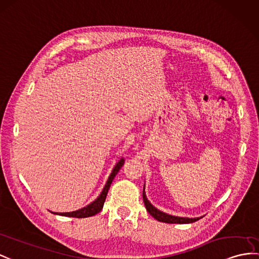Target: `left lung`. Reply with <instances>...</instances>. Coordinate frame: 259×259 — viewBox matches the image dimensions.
I'll list each match as a JSON object with an SVG mask.
<instances>
[{
	"label": "left lung",
	"mask_w": 259,
	"mask_h": 259,
	"mask_svg": "<svg viewBox=\"0 0 259 259\" xmlns=\"http://www.w3.org/2000/svg\"><path fill=\"white\" fill-rule=\"evenodd\" d=\"M143 200H144V203L145 206H146V210L148 211V213L150 214L151 217L154 219H156L157 221H159V222H163V223H171V224H188V223H193L195 221H198L201 218H180V217H175V215H170V214H167L165 212H161L158 209H156V207L151 204L147 197H146V193H145V188L143 190Z\"/></svg>",
	"instance_id": "1"
}]
</instances>
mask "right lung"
Listing matches in <instances>:
<instances>
[{
    "label": "right lung",
    "instance_id": "1",
    "mask_svg": "<svg viewBox=\"0 0 259 259\" xmlns=\"http://www.w3.org/2000/svg\"><path fill=\"white\" fill-rule=\"evenodd\" d=\"M124 161H125L124 158H121V160H118V162L116 163L115 167L113 168L112 172L110 175L108 181H106V184L103 188L102 192H101V194L96 200L93 201L92 203H90L89 205H87L84 207H82V209H80V210L73 211V212H66V213H55V212H53V213L54 214H59V215H62V217H70V218H78V219L89 218V217L96 215V214H98L101 210H102L104 201H105V198H106V194H108V192H109V189H110L112 181H113V179H114L116 174L118 172V170L121 169L122 166L124 165Z\"/></svg>",
    "mask_w": 259,
    "mask_h": 259
}]
</instances>
